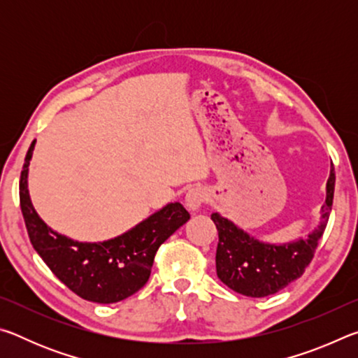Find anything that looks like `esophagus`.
Here are the masks:
<instances>
[{
    "label": "esophagus",
    "instance_id": "esophagus-1",
    "mask_svg": "<svg viewBox=\"0 0 358 358\" xmlns=\"http://www.w3.org/2000/svg\"><path fill=\"white\" fill-rule=\"evenodd\" d=\"M205 197H207V194H205V191L202 189L201 186L191 187V189L186 192V197H185L186 207L189 208L191 211L199 210L202 207V203L205 202Z\"/></svg>",
    "mask_w": 358,
    "mask_h": 358
}]
</instances>
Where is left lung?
I'll return each instance as SVG.
<instances>
[{"label":"left lung","mask_w":358,"mask_h":358,"mask_svg":"<svg viewBox=\"0 0 358 358\" xmlns=\"http://www.w3.org/2000/svg\"><path fill=\"white\" fill-rule=\"evenodd\" d=\"M333 192L335 172L331 169L327 181V199L322 205V221L313 234L308 235V238H300L294 243H262L221 215H211L220 237L216 248L217 278L229 289L254 299L276 294L278 290L299 280L311 264L319 240L329 222Z\"/></svg>","instance_id":"1"}]
</instances>
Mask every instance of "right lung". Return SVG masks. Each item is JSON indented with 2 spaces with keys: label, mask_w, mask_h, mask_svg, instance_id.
Here are the masks:
<instances>
[{
  "label": "right lung",
  "mask_w": 358,
  "mask_h": 358,
  "mask_svg": "<svg viewBox=\"0 0 358 358\" xmlns=\"http://www.w3.org/2000/svg\"><path fill=\"white\" fill-rule=\"evenodd\" d=\"M34 142L20 173V208L36 252L52 273L83 300L117 303L128 299L145 286L156 251L189 220V213L178 202L169 203L129 232L102 243H78L53 232L29 201L27 177Z\"/></svg>",
  "instance_id": "add662e5"
}]
</instances>
